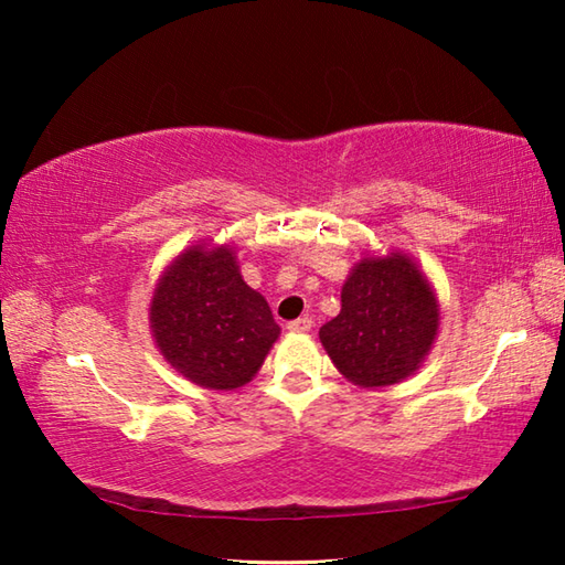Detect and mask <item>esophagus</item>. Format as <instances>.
<instances>
[{"label": "esophagus", "instance_id": "obj_1", "mask_svg": "<svg viewBox=\"0 0 565 565\" xmlns=\"http://www.w3.org/2000/svg\"><path fill=\"white\" fill-rule=\"evenodd\" d=\"M311 327H313L311 317H299V319H294V321L286 323V329H289V331H301V333L311 331Z\"/></svg>", "mask_w": 565, "mask_h": 565}]
</instances>
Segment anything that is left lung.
<instances>
[{
    "instance_id": "1",
    "label": "left lung",
    "mask_w": 565,
    "mask_h": 565,
    "mask_svg": "<svg viewBox=\"0 0 565 565\" xmlns=\"http://www.w3.org/2000/svg\"><path fill=\"white\" fill-rule=\"evenodd\" d=\"M438 331L428 281L401 254L363 259L343 284L341 313L319 329L323 349L359 386H391L414 374Z\"/></svg>"
}]
</instances>
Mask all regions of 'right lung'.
Here are the masks:
<instances>
[{"instance_id":"right-lung-1","label":"right lung","mask_w":565,"mask_h":565,"mask_svg":"<svg viewBox=\"0 0 565 565\" xmlns=\"http://www.w3.org/2000/svg\"><path fill=\"white\" fill-rule=\"evenodd\" d=\"M149 321L171 366L216 391L252 381L281 331L226 246L181 254L159 279Z\"/></svg>"}]
</instances>
